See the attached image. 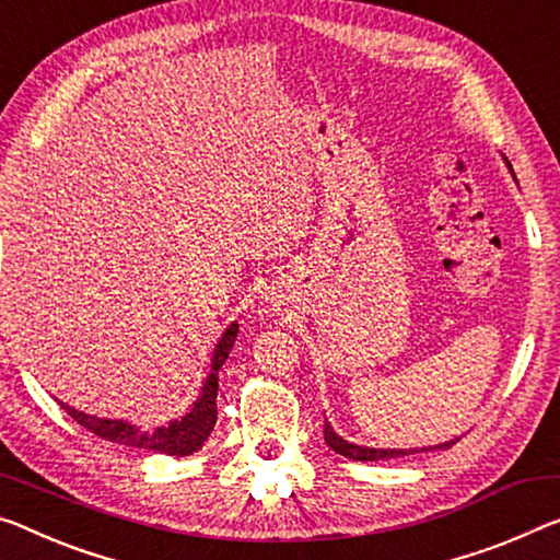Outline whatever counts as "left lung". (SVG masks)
Wrapping results in <instances>:
<instances>
[{"label": "left lung", "mask_w": 560, "mask_h": 560, "mask_svg": "<svg viewBox=\"0 0 560 560\" xmlns=\"http://www.w3.org/2000/svg\"><path fill=\"white\" fill-rule=\"evenodd\" d=\"M511 167V165H509ZM513 172V170H511ZM325 443L330 445V448L335 451V453H340V455H346V458H350V460H388V458H400V455H408V453H416V451H383V448H363V445H355V443H348V441H342V438L335 433V430L325 423ZM458 443V438H455V441H448V443H441V445H435V448H441V451H445V448H451V445H455ZM435 448H430V451H435ZM428 451V448H425Z\"/></svg>", "instance_id": "left-lung-1"}]
</instances>
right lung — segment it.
<instances>
[{"instance_id":"add662e5","label":"right lung","mask_w":560,"mask_h":560,"mask_svg":"<svg viewBox=\"0 0 560 560\" xmlns=\"http://www.w3.org/2000/svg\"><path fill=\"white\" fill-rule=\"evenodd\" d=\"M235 338H237V323H232L225 330V335L220 338L218 348H214L212 373L208 375V381H205L200 398L195 400V406L190 408L187 416H183L179 420H172L170 425H162L158 430H142L137 425L125 423V420L84 416V412L65 406V402L62 408L67 410V416L77 420L82 428H88L90 433L105 438L109 443L130 445V448L158 451L167 455H190L202 448V443L208 441V435L212 433L214 420H218V402H214L218 400V370L228 360Z\"/></svg>"}]
</instances>
